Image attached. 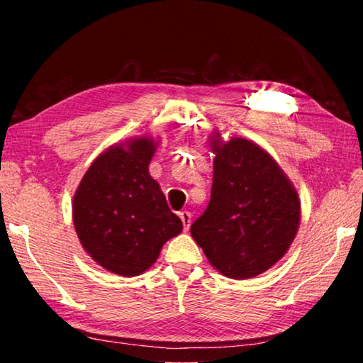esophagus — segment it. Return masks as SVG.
I'll return each mask as SVG.
<instances>
[{
    "label": "esophagus",
    "mask_w": 363,
    "mask_h": 363,
    "mask_svg": "<svg viewBox=\"0 0 363 363\" xmlns=\"http://www.w3.org/2000/svg\"><path fill=\"white\" fill-rule=\"evenodd\" d=\"M179 218H181L182 224H184V230H189L190 223H192V214H190L189 211H181Z\"/></svg>",
    "instance_id": "1"
}]
</instances>
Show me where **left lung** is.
<instances>
[{
	"label": "left lung",
	"mask_w": 363,
	"mask_h": 363,
	"mask_svg": "<svg viewBox=\"0 0 363 363\" xmlns=\"http://www.w3.org/2000/svg\"><path fill=\"white\" fill-rule=\"evenodd\" d=\"M211 200L190 227L211 266L229 279L256 277L279 262L296 237L301 201L269 153L245 138H211Z\"/></svg>",
	"instance_id": "8db88e82"
}]
</instances>
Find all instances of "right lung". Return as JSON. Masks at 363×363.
<instances>
[{"label":"right lung","instance_id":"1","mask_svg":"<svg viewBox=\"0 0 363 363\" xmlns=\"http://www.w3.org/2000/svg\"><path fill=\"white\" fill-rule=\"evenodd\" d=\"M157 143L134 138L108 147L86 171L73 196V225L83 248L108 272L136 277L182 230L149 173Z\"/></svg>","mask_w":363,"mask_h":363}]
</instances>
